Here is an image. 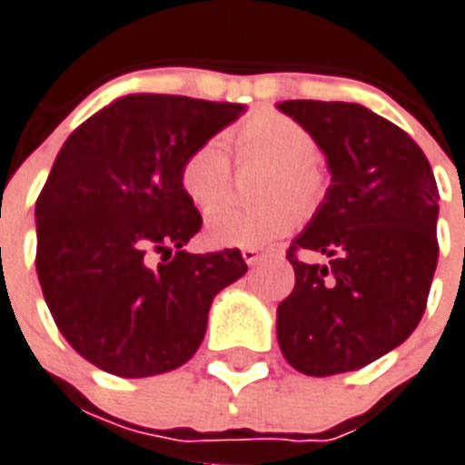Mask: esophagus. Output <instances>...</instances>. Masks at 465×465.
<instances>
[{"label":"esophagus","instance_id":"1","mask_svg":"<svg viewBox=\"0 0 465 465\" xmlns=\"http://www.w3.org/2000/svg\"><path fill=\"white\" fill-rule=\"evenodd\" d=\"M268 255V251H261V248H243V261H246L248 265H258V262L265 261Z\"/></svg>","mask_w":465,"mask_h":465}]
</instances>
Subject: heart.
<instances>
[{
	"instance_id": "heart-1",
	"label": "heart",
	"mask_w": 465,
	"mask_h": 465,
	"mask_svg": "<svg viewBox=\"0 0 465 465\" xmlns=\"http://www.w3.org/2000/svg\"><path fill=\"white\" fill-rule=\"evenodd\" d=\"M236 159L268 161L258 195L270 197L251 207H226L212 214L204 239L217 248H261L297 229L302 210H316L328 195L331 173L316 154V140L299 120L272 108L251 113L226 133ZM232 161L219 140H204L181 161L178 183L200 212L217 210L232 193ZM294 196L296 203L291 200Z\"/></svg>"
}]
</instances>
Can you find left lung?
<instances>
[{"label": "left lung", "instance_id": "left-lung-1", "mask_svg": "<svg viewBox=\"0 0 465 465\" xmlns=\"http://www.w3.org/2000/svg\"><path fill=\"white\" fill-rule=\"evenodd\" d=\"M323 149L332 183L287 261L294 290L277 306V342L306 376L371 364L408 340L425 313L440 243V190L411 134L364 105L284 101ZM299 250L323 252L328 266Z\"/></svg>", "mask_w": 465, "mask_h": 465}]
</instances>
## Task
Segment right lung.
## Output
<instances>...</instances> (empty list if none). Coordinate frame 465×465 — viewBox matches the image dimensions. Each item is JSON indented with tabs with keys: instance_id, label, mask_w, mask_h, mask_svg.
I'll return each mask as SVG.
<instances>
[{
	"instance_id": "1",
	"label": "right lung",
	"mask_w": 465,
	"mask_h": 465,
	"mask_svg": "<svg viewBox=\"0 0 465 465\" xmlns=\"http://www.w3.org/2000/svg\"><path fill=\"white\" fill-rule=\"evenodd\" d=\"M243 105L188 96L118 98L69 134L35 203V270L69 345L108 374L181 367L212 299L246 275L239 248L185 253L203 217L178 183L190 149Z\"/></svg>"
}]
</instances>
